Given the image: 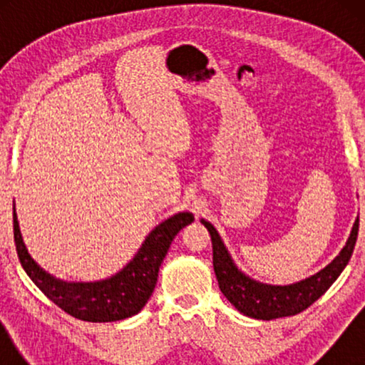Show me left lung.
<instances>
[{"label":"left lung","instance_id":"1","mask_svg":"<svg viewBox=\"0 0 365 365\" xmlns=\"http://www.w3.org/2000/svg\"><path fill=\"white\" fill-rule=\"evenodd\" d=\"M202 224L211 234L212 266L221 292L239 312L254 319H264V321L296 316L304 309L312 306L332 286L334 281L341 276L344 267L347 266L359 232V219H356L347 244L327 267H324L321 272L306 279V281L279 287L259 284L239 272L212 224L207 221H202Z\"/></svg>","mask_w":365,"mask_h":365}]
</instances>
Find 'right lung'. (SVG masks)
<instances>
[{
    "label": "right lung",
    "instance_id": "1",
    "mask_svg": "<svg viewBox=\"0 0 365 365\" xmlns=\"http://www.w3.org/2000/svg\"><path fill=\"white\" fill-rule=\"evenodd\" d=\"M194 221L192 214L181 212L149 234L136 257L116 276L99 282H63L43 271L33 261L19 232L13 209V232L19 262L31 281L48 299L69 316L88 322H111L131 317L146 306L158 281V272L173 239Z\"/></svg>",
    "mask_w": 365,
    "mask_h": 365
}]
</instances>
